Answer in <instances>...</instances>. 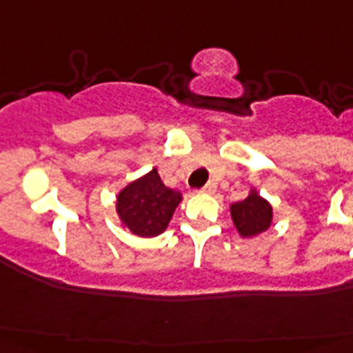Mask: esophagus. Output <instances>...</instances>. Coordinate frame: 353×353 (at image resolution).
<instances>
[{
    "label": "esophagus",
    "mask_w": 353,
    "mask_h": 353,
    "mask_svg": "<svg viewBox=\"0 0 353 353\" xmlns=\"http://www.w3.org/2000/svg\"><path fill=\"white\" fill-rule=\"evenodd\" d=\"M205 194H214L216 192V183H207L203 187Z\"/></svg>",
    "instance_id": "1"
}]
</instances>
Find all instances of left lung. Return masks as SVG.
I'll list each match as a JSON object with an SVG mask.
<instances>
[{
    "label": "left lung",
    "mask_w": 353,
    "mask_h": 353,
    "mask_svg": "<svg viewBox=\"0 0 353 353\" xmlns=\"http://www.w3.org/2000/svg\"><path fill=\"white\" fill-rule=\"evenodd\" d=\"M229 210L238 234L247 240L265 232L273 223V207L254 187L249 190L245 199L232 203Z\"/></svg>",
    "instance_id": "left-lung-1"
}]
</instances>
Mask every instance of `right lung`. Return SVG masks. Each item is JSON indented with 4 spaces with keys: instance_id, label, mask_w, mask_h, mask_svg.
Returning a JSON list of instances; mask_svg holds the SVG:
<instances>
[{
    "instance_id": "add662e5",
    "label": "right lung",
    "mask_w": 353,
    "mask_h": 353,
    "mask_svg": "<svg viewBox=\"0 0 353 353\" xmlns=\"http://www.w3.org/2000/svg\"><path fill=\"white\" fill-rule=\"evenodd\" d=\"M181 201V194L165 187L157 168H152L117 194L115 210L126 231L141 238H154L166 231Z\"/></svg>"
}]
</instances>
